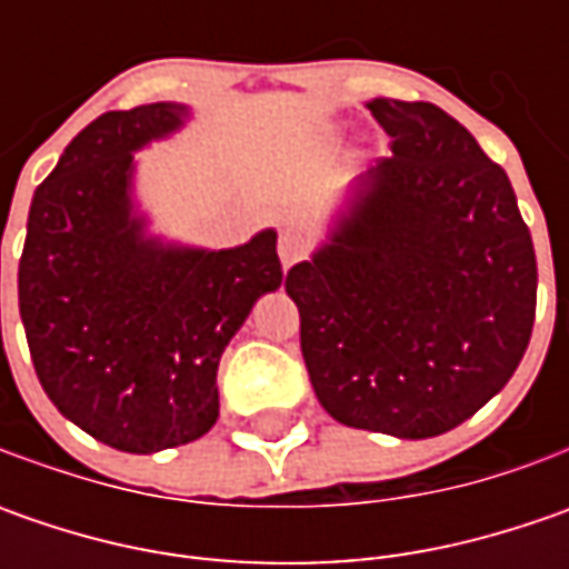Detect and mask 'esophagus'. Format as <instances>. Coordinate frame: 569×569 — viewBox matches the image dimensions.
Here are the masks:
<instances>
[{
    "instance_id": "34e87169",
    "label": "esophagus",
    "mask_w": 569,
    "mask_h": 569,
    "mask_svg": "<svg viewBox=\"0 0 569 569\" xmlns=\"http://www.w3.org/2000/svg\"><path fill=\"white\" fill-rule=\"evenodd\" d=\"M307 252H310V240H307L303 233H297V230H281V237H278V256H281V266H284V269H291V266L300 262Z\"/></svg>"
}]
</instances>
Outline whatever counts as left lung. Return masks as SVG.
Returning <instances> with one entry per match:
<instances>
[{
  "instance_id": "obj_1",
  "label": "left lung",
  "mask_w": 569,
  "mask_h": 569,
  "mask_svg": "<svg viewBox=\"0 0 569 569\" xmlns=\"http://www.w3.org/2000/svg\"><path fill=\"white\" fill-rule=\"evenodd\" d=\"M392 158L361 173L326 243L288 272L319 405L425 440L510 382L536 322V250L510 177L425 100H367Z\"/></svg>"
}]
</instances>
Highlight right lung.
<instances>
[{"mask_svg":"<svg viewBox=\"0 0 569 569\" xmlns=\"http://www.w3.org/2000/svg\"><path fill=\"white\" fill-rule=\"evenodd\" d=\"M187 120L183 103H142L84 126L33 192L18 262L43 392L94 440L142 456L211 430L218 361L284 278L272 228L233 250L148 233L132 196L136 151Z\"/></svg>","mask_w":569,"mask_h":569,"instance_id":"1","label":"right lung"}]
</instances>
